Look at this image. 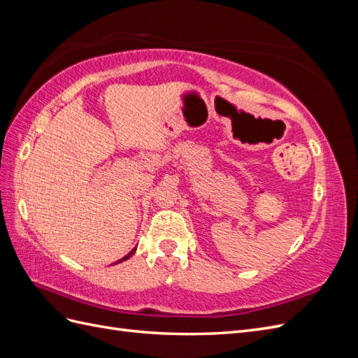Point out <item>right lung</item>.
I'll return each mask as SVG.
<instances>
[{"label":"right lung","mask_w":358,"mask_h":358,"mask_svg":"<svg viewBox=\"0 0 358 358\" xmlns=\"http://www.w3.org/2000/svg\"><path fill=\"white\" fill-rule=\"evenodd\" d=\"M134 252H136V248L133 249V251H131V252H128V254H127V255H125L124 258H121V259H117V262H116V263H122V262H125V259H128V258H129V257H131V255H133Z\"/></svg>","instance_id":"right-lung-1"}]
</instances>
